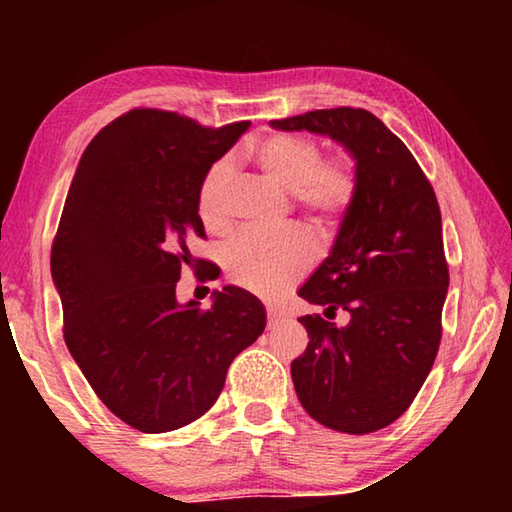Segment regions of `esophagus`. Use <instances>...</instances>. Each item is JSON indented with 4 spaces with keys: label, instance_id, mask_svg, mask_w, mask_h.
<instances>
[{
    "label": "esophagus",
    "instance_id": "1",
    "mask_svg": "<svg viewBox=\"0 0 512 512\" xmlns=\"http://www.w3.org/2000/svg\"><path fill=\"white\" fill-rule=\"evenodd\" d=\"M284 318V311L277 307H268V327H275Z\"/></svg>",
    "mask_w": 512,
    "mask_h": 512
}]
</instances>
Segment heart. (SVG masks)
I'll list each match as a JSON object with an SVG mask.
<instances>
[{
  "label": "heart",
  "instance_id": "obj_1",
  "mask_svg": "<svg viewBox=\"0 0 512 512\" xmlns=\"http://www.w3.org/2000/svg\"><path fill=\"white\" fill-rule=\"evenodd\" d=\"M262 178L282 192L309 228L334 230L357 198V169L345 155L320 158V146L309 137L277 133L264 137L250 151ZM230 180V162L221 160L207 171L198 189V214L207 230H228L223 194ZM311 248L296 232L275 237L241 235L223 250L225 271L232 282L257 293H273L305 271Z\"/></svg>",
  "mask_w": 512,
  "mask_h": 512
}]
</instances>
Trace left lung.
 Segmentation results:
<instances>
[{
    "label": "left lung",
    "mask_w": 512,
    "mask_h": 512,
    "mask_svg": "<svg viewBox=\"0 0 512 512\" xmlns=\"http://www.w3.org/2000/svg\"><path fill=\"white\" fill-rule=\"evenodd\" d=\"M271 126L332 137L359 180L332 250L298 291L327 318L350 314L345 327L298 318L309 334L291 363L298 400L334 431L384 429L415 400L443 334L449 271L436 194L400 137L368 110H311Z\"/></svg>",
    "instance_id": "obj_1"
}]
</instances>
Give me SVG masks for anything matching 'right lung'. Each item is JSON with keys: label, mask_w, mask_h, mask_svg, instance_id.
Instances as JSON below:
<instances>
[{"label": "right lung", "mask_w": 512, "mask_h": 512, "mask_svg": "<svg viewBox=\"0 0 512 512\" xmlns=\"http://www.w3.org/2000/svg\"><path fill=\"white\" fill-rule=\"evenodd\" d=\"M248 126L135 108L101 128L69 185L51 246L65 343L99 400L137 431L210 411L232 359L266 327L262 302L239 287L214 291L207 309L176 298L183 266H207L187 248L205 237L198 189Z\"/></svg>", "instance_id": "1"}]
</instances>
